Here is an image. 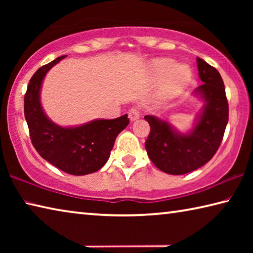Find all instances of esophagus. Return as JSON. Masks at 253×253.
Returning a JSON list of instances; mask_svg holds the SVG:
<instances>
[{"instance_id":"obj_1","label":"esophagus","mask_w":253,"mask_h":253,"mask_svg":"<svg viewBox=\"0 0 253 253\" xmlns=\"http://www.w3.org/2000/svg\"><path fill=\"white\" fill-rule=\"evenodd\" d=\"M139 116H140L139 109L136 108V107H132V108H130L129 111H128V117H129L130 122L137 121V119L139 118Z\"/></svg>"}]
</instances>
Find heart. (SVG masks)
Returning <instances> with one entry per match:
<instances>
[{"label": "heart", "mask_w": 253, "mask_h": 253, "mask_svg": "<svg viewBox=\"0 0 253 253\" xmlns=\"http://www.w3.org/2000/svg\"><path fill=\"white\" fill-rule=\"evenodd\" d=\"M151 76L156 81L164 79L158 91V100L166 102L185 90L192 79V70L184 63L175 65L173 59L161 58L151 63Z\"/></svg>", "instance_id": "b5f03b06"}]
</instances>
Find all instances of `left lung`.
<instances>
[{
    "mask_svg": "<svg viewBox=\"0 0 253 253\" xmlns=\"http://www.w3.org/2000/svg\"><path fill=\"white\" fill-rule=\"evenodd\" d=\"M202 84L194 96L204 105L186 134L169 122L152 115L145 116L151 131L145 142L147 155L158 169L170 175H183L200 169L211 160L223 138L229 121V105L222 77L215 68L196 58Z\"/></svg>",
    "mask_w": 253,
    "mask_h": 253,
    "instance_id": "left-lung-1",
    "label": "left lung"
}]
</instances>
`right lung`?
I'll list each match as a JSON object with an SVG mask.
<instances>
[{"mask_svg": "<svg viewBox=\"0 0 253 253\" xmlns=\"http://www.w3.org/2000/svg\"><path fill=\"white\" fill-rule=\"evenodd\" d=\"M66 55L42 66L30 79L24 96V116L34 148L50 164L71 175L97 172L106 164L119 132L129 119H95L84 125L62 127L46 116L41 106L42 81L51 68Z\"/></svg>", "mask_w": 253, "mask_h": 253, "instance_id": "1", "label": "right lung"}]
</instances>
